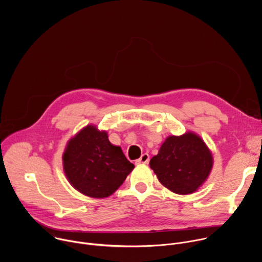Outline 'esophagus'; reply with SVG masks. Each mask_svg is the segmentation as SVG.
I'll return each mask as SVG.
<instances>
[{"label": "esophagus", "mask_w": 262, "mask_h": 262, "mask_svg": "<svg viewBox=\"0 0 262 262\" xmlns=\"http://www.w3.org/2000/svg\"><path fill=\"white\" fill-rule=\"evenodd\" d=\"M149 162V155L148 154H144L141 156L140 159H138L136 161V164H147Z\"/></svg>", "instance_id": "obj_1"}]
</instances>
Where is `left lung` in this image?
Instances as JSON below:
<instances>
[{
  "instance_id": "obj_1",
  "label": "left lung",
  "mask_w": 262,
  "mask_h": 262,
  "mask_svg": "<svg viewBox=\"0 0 262 262\" xmlns=\"http://www.w3.org/2000/svg\"><path fill=\"white\" fill-rule=\"evenodd\" d=\"M149 165L167 189L188 195L196 192L207 179L213 160L204 141L189 132L168 137Z\"/></svg>"
}]
</instances>
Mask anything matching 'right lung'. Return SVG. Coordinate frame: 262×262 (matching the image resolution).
<instances>
[{"label": "right lung", "instance_id": "obj_1", "mask_svg": "<svg viewBox=\"0 0 262 262\" xmlns=\"http://www.w3.org/2000/svg\"><path fill=\"white\" fill-rule=\"evenodd\" d=\"M135 168L119 146L111 144L106 132L87 125L71 138L63 154L69 183L92 198L113 194Z\"/></svg>", "mask_w": 262, "mask_h": 262}]
</instances>
